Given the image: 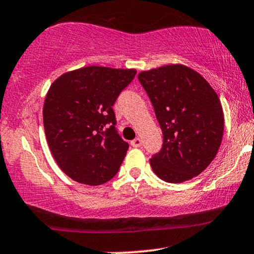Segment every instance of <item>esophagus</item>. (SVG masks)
I'll list each match as a JSON object with an SVG mask.
<instances>
[{
    "instance_id": "esophagus-1",
    "label": "esophagus",
    "mask_w": 254,
    "mask_h": 254,
    "mask_svg": "<svg viewBox=\"0 0 254 254\" xmlns=\"http://www.w3.org/2000/svg\"><path fill=\"white\" fill-rule=\"evenodd\" d=\"M131 145H132L133 148H139V146L142 145V139L138 138V137H136L135 139L131 140Z\"/></svg>"
}]
</instances>
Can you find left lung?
Listing matches in <instances>:
<instances>
[{
  "mask_svg": "<svg viewBox=\"0 0 254 254\" xmlns=\"http://www.w3.org/2000/svg\"><path fill=\"white\" fill-rule=\"evenodd\" d=\"M138 80L154 106L163 133L150 166L161 180L181 183L209 166L221 144L224 111L208 81L185 65L143 71Z\"/></svg>",
  "mask_w": 254,
  "mask_h": 254,
  "instance_id": "8db88e82",
  "label": "left lung"
}]
</instances>
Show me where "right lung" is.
<instances>
[{
	"instance_id": "obj_1",
	"label": "right lung",
	"mask_w": 254,
	"mask_h": 254,
	"mask_svg": "<svg viewBox=\"0 0 254 254\" xmlns=\"http://www.w3.org/2000/svg\"><path fill=\"white\" fill-rule=\"evenodd\" d=\"M133 68L88 66L60 75L46 94V138L60 169L79 183L99 186L117 174L129 144L116 130L114 104Z\"/></svg>"
}]
</instances>
